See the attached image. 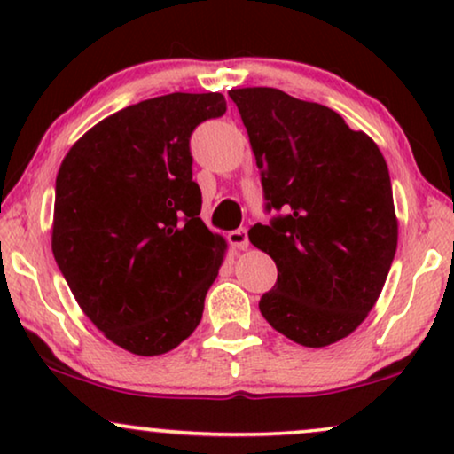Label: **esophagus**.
Returning <instances> with one entry per match:
<instances>
[{"label":"esophagus","instance_id":"34e87169","mask_svg":"<svg viewBox=\"0 0 454 454\" xmlns=\"http://www.w3.org/2000/svg\"><path fill=\"white\" fill-rule=\"evenodd\" d=\"M227 239H229V244H231L233 247H238V250H247V246H250V239H247L246 229H235V231L227 235Z\"/></svg>","mask_w":454,"mask_h":454}]
</instances>
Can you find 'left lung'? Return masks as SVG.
Listing matches in <instances>:
<instances>
[{
  "instance_id": "1",
  "label": "left lung",
  "mask_w": 454,
  "mask_h": 454,
  "mask_svg": "<svg viewBox=\"0 0 454 454\" xmlns=\"http://www.w3.org/2000/svg\"><path fill=\"white\" fill-rule=\"evenodd\" d=\"M262 177L270 225L250 241L275 260L260 312L303 347L349 337L380 295L399 223L387 160L337 111L269 86L231 89Z\"/></svg>"
}]
</instances>
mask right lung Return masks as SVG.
I'll list each match as a JSON object with an SVG mask.
<instances>
[{
	"mask_svg": "<svg viewBox=\"0 0 454 454\" xmlns=\"http://www.w3.org/2000/svg\"><path fill=\"white\" fill-rule=\"evenodd\" d=\"M221 92L146 98L90 128L55 179L51 250L92 325L134 356H163L200 325L227 244L200 219L190 136Z\"/></svg>",
	"mask_w": 454,
	"mask_h": 454,
	"instance_id": "1",
	"label": "right lung"
}]
</instances>
